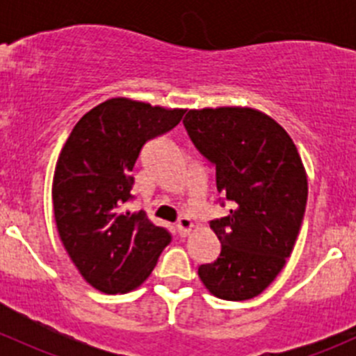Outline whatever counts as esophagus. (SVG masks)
Wrapping results in <instances>:
<instances>
[{"instance_id":"obj_1","label":"esophagus","mask_w":356,"mask_h":356,"mask_svg":"<svg viewBox=\"0 0 356 356\" xmlns=\"http://www.w3.org/2000/svg\"><path fill=\"white\" fill-rule=\"evenodd\" d=\"M193 229V220L189 217H182L181 220L177 222V231L181 236H188Z\"/></svg>"}]
</instances>
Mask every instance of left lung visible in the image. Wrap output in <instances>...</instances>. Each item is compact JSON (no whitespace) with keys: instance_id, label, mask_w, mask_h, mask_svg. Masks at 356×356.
<instances>
[{"instance_id":"8db88e82","label":"left lung","mask_w":356,"mask_h":356,"mask_svg":"<svg viewBox=\"0 0 356 356\" xmlns=\"http://www.w3.org/2000/svg\"><path fill=\"white\" fill-rule=\"evenodd\" d=\"M184 127L232 204L210 222L220 254L198 275L220 300H251L277 277L296 243L308 196L303 161L274 118L248 106L189 110Z\"/></svg>"}]
</instances>
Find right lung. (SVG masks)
Returning <instances> with one entry per match:
<instances>
[{"label":"right lung","instance_id":"right-lung-1","mask_svg":"<svg viewBox=\"0 0 356 356\" xmlns=\"http://www.w3.org/2000/svg\"><path fill=\"white\" fill-rule=\"evenodd\" d=\"M184 110L111 98L82 115L53 175L56 229L82 277L106 294L139 288L170 234L131 211V172L146 141L170 131Z\"/></svg>","mask_w":356,"mask_h":356}]
</instances>
